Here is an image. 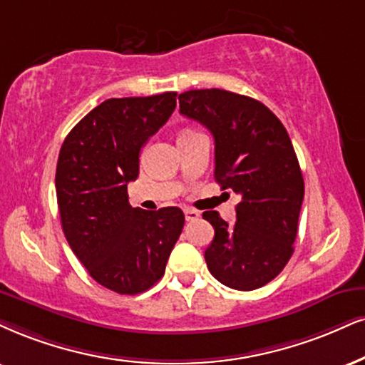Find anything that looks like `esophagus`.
<instances>
[{"label": "esophagus", "instance_id": "esophagus-1", "mask_svg": "<svg viewBox=\"0 0 365 365\" xmlns=\"http://www.w3.org/2000/svg\"><path fill=\"white\" fill-rule=\"evenodd\" d=\"M184 217H186V222H195V220H197L201 217V213L200 211H196V210H184Z\"/></svg>", "mask_w": 365, "mask_h": 365}]
</instances>
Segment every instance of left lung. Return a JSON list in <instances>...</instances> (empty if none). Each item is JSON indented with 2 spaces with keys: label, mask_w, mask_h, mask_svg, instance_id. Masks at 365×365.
I'll return each instance as SVG.
<instances>
[{
  "label": "left lung",
  "mask_w": 365,
  "mask_h": 365,
  "mask_svg": "<svg viewBox=\"0 0 365 365\" xmlns=\"http://www.w3.org/2000/svg\"><path fill=\"white\" fill-rule=\"evenodd\" d=\"M179 111L210 130L215 179L240 196L233 225L203 213L215 228L205 250L210 272L232 289L262 287L284 269L298 235L304 181L289 135L262 103L225 89L179 94Z\"/></svg>",
  "instance_id": "1"
}]
</instances>
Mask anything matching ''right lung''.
<instances>
[{
  "mask_svg": "<svg viewBox=\"0 0 365 365\" xmlns=\"http://www.w3.org/2000/svg\"><path fill=\"white\" fill-rule=\"evenodd\" d=\"M178 93L111 98L71 130L58 152L56 192L64 235L89 276L118 294H138L164 276L184 227L175 206L132 208L127 186L140 152L175 108Z\"/></svg>",
  "mask_w": 365,
  "mask_h": 365,
  "instance_id": "add662e5",
  "label": "right lung"
}]
</instances>
